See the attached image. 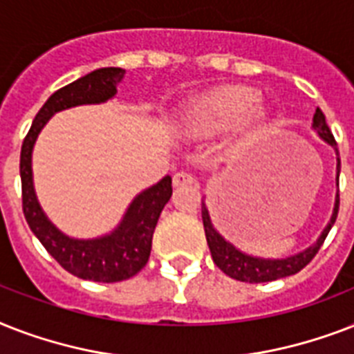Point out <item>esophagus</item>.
Segmentation results:
<instances>
[{"mask_svg":"<svg viewBox=\"0 0 354 354\" xmlns=\"http://www.w3.org/2000/svg\"><path fill=\"white\" fill-rule=\"evenodd\" d=\"M196 182L194 180L193 174H189V172H176L174 176H172V183H174V187H183V185H193Z\"/></svg>","mask_w":354,"mask_h":354,"instance_id":"esophagus-1","label":"esophagus"}]
</instances>
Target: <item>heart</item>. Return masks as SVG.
I'll use <instances>...</instances> for the list:
<instances>
[{
  "mask_svg": "<svg viewBox=\"0 0 354 354\" xmlns=\"http://www.w3.org/2000/svg\"><path fill=\"white\" fill-rule=\"evenodd\" d=\"M257 91L250 88H226L202 97L191 110V122L202 132H218L235 127L248 115V124L261 128L266 122L264 112H249L257 104Z\"/></svg>",
  "mask_w": 354,
  "mask_h": 354,
  "instance_id": "b5f03b06",
  "label": "heart"
}]
</instances>
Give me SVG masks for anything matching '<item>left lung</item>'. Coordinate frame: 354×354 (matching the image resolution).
<instances>
[{
  "label": "left lung",
  "mask_w": 354,
  "mask_h": 354,
  "mask_svg": "<svg viewBox=\"0 0 354 354\" xmlns=\"http://www.w3.org/2000/svg\"><path fill=\"white\" fill-rule=\"evenodd\" d=\"M313 130L318 133L319 138L324 139L325 143H329L336 152V198L335 207H333V215H330L329 224L325 226V230L319 233L314 244L305 248L303 252L288 255V257L281 259H270V257H255L250 253L242 252L235 244L226 241L221 233L216 232L211 221L209 209L205 205V198L202 200V221H204L205 239H207V246H209L211 257L215 261V264L224 272L226 275L233 277L236 281H244V283H266V281H275L281 277H288V275L297 274L299 270L307 266L313 257L318 253V250L324 244L325 236L329 235L330 227L335 224L336 216H338V205H340V194H338V178H340V154L336 149V141L330 133L327 121H325L324 112L316 108L313 118Z\"/></svg>",
  "instance_id": "left-lung-1"
}]
</instances>
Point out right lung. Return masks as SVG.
<instances>
[{"label":"right lung","mask_w":354,"mask_h":354,"mask_svg":"<svg viewBox=\"0 0 354 354\" xmlns=\"http://www.w3.org/2000/svg\"><path fill=\"white\" fill-rule=\"evenodd\" d=\"M122 68H101L80 77L55 91L36 113L29 133L25 136L19 156L24 215L30 232L69 274L97 283H118L130 279L143 268L150 257L152 235L161 211L171 200V176L161 178L130 202L121 222L112 232L95 239H75L53 224L36 198L32 183V149L47 121L55 113L82 104H101L118 93L124 77Z\"/></svg>","instance_id":"obj_1"}]
</instances>
